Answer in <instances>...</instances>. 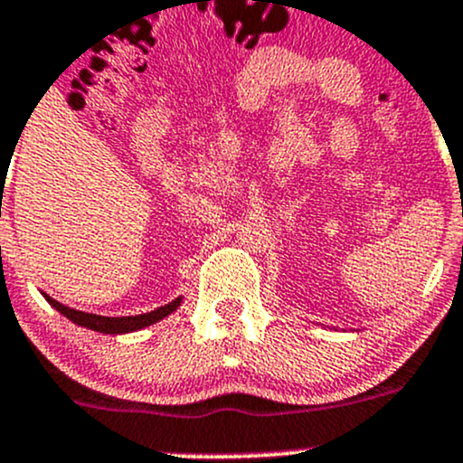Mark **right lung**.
<instances>
[{
    "label": "right lung",
    "mask_w": 463,
    "mask_h": 463,
    "mask_svg": "<svg viewBox=\"0 0 463 463\" xmlns=\"http://www.w3.org/2000/svg\"><path fill=\"white\" fill-rule=\"evenodd\" d=\"M46 302H49L53 309H58L60 314L64 316V318H69L71 322H76V325L80 326H87V329H93V331H100V334H111V335H118V334H129V331H138V329H145V326L154 325V322L167 318V316L172 314V311H176L181 307V302H184V298H176V300H172L170 305L165 307H158V309L149 311V314H141V316H123V318H109V316H96V314H85V311H76L71 309V307H64L60 305L58 300H53L51 296H46Z\"/></svg>",
    "instance_id": "add662e5"
}]
</instances>
